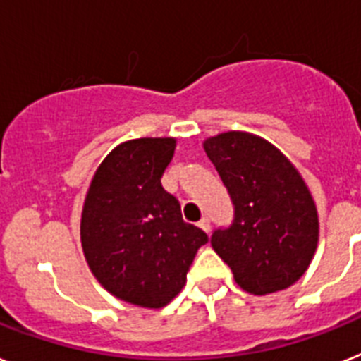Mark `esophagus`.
Wrapping results in <instances>:
<instances>
[{
  "instance_id": "1",
  "label": "esophagus",
  "mask_w": 361,
  "mask_h": 361,
  "mask_svg": "<svg viewBox=\"0 0 361 361\" xmlns=\"http://www.w3.org/2000/svg\"><path fill=\"white\" fill-rule=\"evenodd\" d=\"M198 226L202 227V229H204L205 233H209V231H211V220H209L207 216H204V218H202V220H200V222H198Z\"/></svg>"
}]
</instances>
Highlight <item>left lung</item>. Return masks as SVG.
Listing matches in <instances>:
<instances>
[{"label":"left lung","mask_w":361,"mask_h":361,"mask_svg":"<svg viewBox=\"0 0 361 361\" xmlns=\"http://www.w3.org/2000/svg\"><path fill=\"white\" fill-rule=\"evenodd\" d=\"M233 204V220L211 246L242 290L255 295L292 286L310 264L319 224L301 174L264 139L226 132L204 143Z\"/></svg>","instance_id":"1"}]
</instances>
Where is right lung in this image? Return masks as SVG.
<instances>
[{
	"label": "right lung",
	"instance_id": "right-lung-1",
	"mask_svg": "<svg viewBox=\"0 0 361 361\" xmlns=\"http://www.w3.org/2000/svg\"><path fill=\"white\" fill-rule=\"evenodd\" d=\"M172 137H143L114 148L93 176L80 240L93 275L115 298L161 308L181 292L196 251L207 244L181 218L161 185L174 156Z\"/></svg>",
	"mask_w": 361,
	"mask_h": 361
}]
</instances>
